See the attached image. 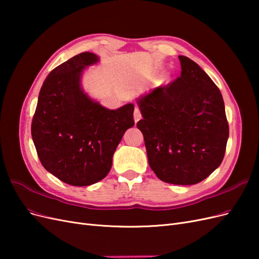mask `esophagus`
I'll return each mask as SVG.
<instances>
[{
  "instance_id": "esophagus-1",
  "label": "esophagus",
  "mask_w": 259,
  "mask_h": 259,
  "mask_svg": "<svg viewBox=\"0 0 259 259\" xmlns=\"http://www.w3.org/2000/svg\"><path fill=\"white\" fill-rule=\"evenodd\" d=\"M140 119H142V113H140L139 108L135 107V109H134V120H135V123H137Z\"/></svg>"
}]
</instances>
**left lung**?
<instances>
[{"mask_svg": "<svg viewBox=\"0 0 259 259\" xmlns=\"http://www.w3.org/2000/svg\"><path fill=\"white\" fill-rule=\"evenodd\" d=\"M182 74L138 98L149 165L162 182L194 185L221 165L229 125L219 89L201 67L178 56Z\"/></svg>", "mask_w": 259, "mask_h": 259, "instance_id": "obj_1", "label": "left lung"}]
</instances>
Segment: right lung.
<instances>
[{
	"instance_id": "obj_1",
	"label": "right lung",
	"mask_w": 259,
	"mask_h": 259,
	"mask_svg": "<svg viewBox=\"0 0 259 259\" xmlns=\"http://www.w3.org/2000/svg\"><path fill=\"white\" fill-rule=\"evenodd\" d=\"M93 53H81L46 77L31 124V135L44 168L71 186L104 179L125 131L134 126V105L110 110L81 88L85 67L96 64Z\"/></svg>"
}]
</instances>
